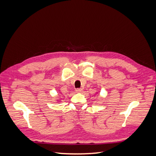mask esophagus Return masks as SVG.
<instances>
[{
	"mask_svg": "<svg viewBox=\"0 0 156 156\" xmlns=\"http://www.w3.org/2000/svg\"><path fill=\"white\" fill-rule=\"evenodd\" d=\"M75 91H76L77 92L81 93V92H82L83 90L82 88H76V90H75Z\"/></svg>",
	"mask_w": 156,
	"mask_h": 156,
	"instance_id": "34e87169",
	"label": "esophagus"
}]
</instances>
